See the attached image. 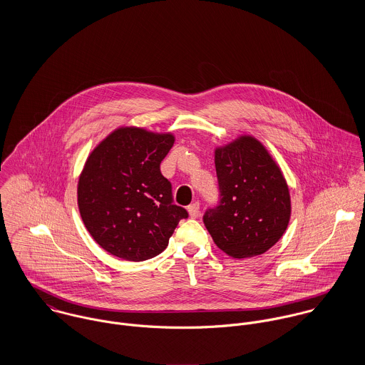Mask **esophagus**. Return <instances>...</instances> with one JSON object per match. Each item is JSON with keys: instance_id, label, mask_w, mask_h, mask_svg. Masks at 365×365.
Segmentation results:
<instances>
[{"instance_id": "34e87169", "label": "esophagus", "mask_w": 365, "mask_h": 365, "mask_svg": "<svg viewBox=\"0 0 365 365\" xmlns=\"http://www.w3.org/2000/svg\"><path fill=\"white\" fill-rule=\"evenodd\" d=\"M188 213L191 217H198L200 215V202H192L190 207H188Z\"/></svg>"}]
</instances>
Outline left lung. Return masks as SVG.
Segmentation results:
<instances>
[{
	"label": "left lung",
	"instance_id": "obj_1",
	"mask_svg": "<svg viewBox=\"0 0 365 365\" xmlns=\"http://www.w3.org/2000/svg\"><path fill=\"white\" fill-rule=\"evenodd\" d=\"M219 204L204 215L215 245L233 259L260 256L285 233L291 217L287 181L267 149L240 136L215 150Z\"/></svg>",
	"mask_w": 365,
	"mask_h": 365
}]
</instances>
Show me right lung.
<instances>
[{
  "label": "right lung",
  "instance_id": "right-lung-1",
  "mask_svg": "<svg viewBox=\"0 0 365 365\" xmlns=\"http://www.w3.org/2000/svg\"><path fill=\"white\" fill-rule=\"evenodd\" d=\"M174 145L171 133L119 128L87 158L78 178L81 219L109 255L128 261L156 257L188 212L173 204L171 182L160 163Z\"/></svg>",
  "mask_w": 365,
  "mask_h": 365
}]
</instances>
